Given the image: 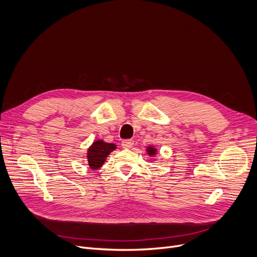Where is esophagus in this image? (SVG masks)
I'll return each mask as SVG.
<instances>
[{
	"label": "esophagus",
	"mask_w": 257,
	"mask_h": 257,
	"mask_svg": "<svg viewBox=\"0 0 257 257\" xmlns=\"http://www.w3.org/2000/svg\"><path fill=\"white\" fill-rule=\"evenodd\" d=\"M133 144H134V141H133V140H131V139L123 140V141H122V148H123V149L128 150V149H131V148H132Z\"/></svg>",
	"instance_id": "obj_1"
}]
</instances>
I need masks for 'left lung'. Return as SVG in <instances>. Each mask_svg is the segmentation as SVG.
I'll return each instance as SVG.
<instances>
[{
	"label": "left lung",
	"instance_id": "1",
	"mask_svg": "<svg viewBox=\"0 0 257 257\" xmlns=\"http://www.w3.org/2000/svg\"><path fill=\"white\" fill-rule=\"evenodd\" d=\"M145 152H146V154H148V156H150L151 158H155L156 156H158V153H159L158 149L154 145H149L148 148L145 149Z\"/></svg>",
	"mask_w": 257,
	"mask_h": 257
}]
</instances>
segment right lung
<instances>
[{
  "mask_svg": "<svg viewBox=\"0 0 257 257\" xmlns=\"http://www.w3.org/2000/svg\"><path fill=\"white\" fill-rule=\"evenodd\" d=\"M117 150L114 143H107L102 139L94 140L87 149L86 159L91 170H97L102 167L106 158L112 152Z\"/></svg>",
  "mask_w": 257,
  "mask_h": 257,
  "instance_id": "obj_1",
  "label": "right lung"
}]
</instances>
